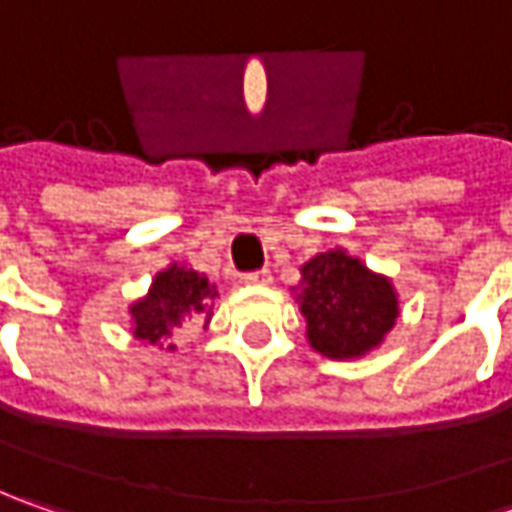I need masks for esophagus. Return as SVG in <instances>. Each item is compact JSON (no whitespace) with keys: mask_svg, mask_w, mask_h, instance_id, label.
<instances>
[{"mask_svg":"<svg viewBox=\"0 0 512 512\" xmlns=\"http://www.w3.org/2000/svg\"><path fill=\"white\" fill-rule=\"evenodd\" d=\"M242 282L253 287H267L270 282H273V276H270V270H256V273H247V276H242Z\"/></svg>","mask_w":512,"mask_h":512,"instance_id":"1","label":"esophagus"}]
</instances>
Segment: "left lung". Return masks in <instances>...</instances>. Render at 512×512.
<instances>
[{
  "instance_id": "obj_1",
  "label": "left lung",
  "mask_w": 512,
  "mask_h": 512,
  "mask_svg": "<svg viewBox=\"0 0 512 512\" xmlns=\"http://www.w3.org/2000/svg\"><path fill=\"white\" fill-rule=\"evenodd\" d=\"M290 287L305 319L307 344L327 359L347 362L379 350L402 313L390 276L376 273L344 247L316 253Z\"/></svg>"
}]
</instances>
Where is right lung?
Returning <instances> with one entry per match:
<instances>
[{
    "label": "right lung",
    "instance_id": "add662e5",
    "mask_svg": "<svg viewBox=\"0 0 512 512\" xmlns=\"http://www.w3.org/2000/svg\"><path fill=\"white\" fill-rule=\"evenodd\" d=\"M216 285L205 273L193 270L187 262H170L162 267L148 293L128 305V322L133 339L159 350L176 353L173 336L190 322L210 325V299H216Z\"/></svg>",
    "mask_w": 512,
    "mask_h": 512
}]
</instances>
